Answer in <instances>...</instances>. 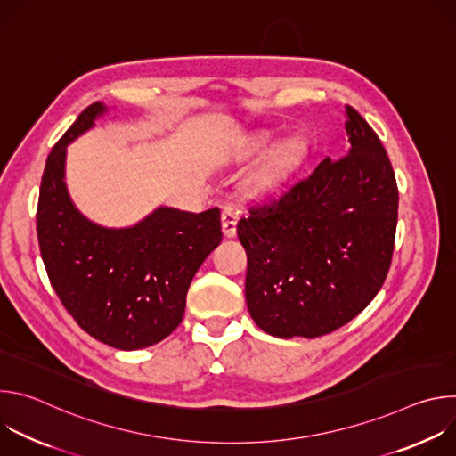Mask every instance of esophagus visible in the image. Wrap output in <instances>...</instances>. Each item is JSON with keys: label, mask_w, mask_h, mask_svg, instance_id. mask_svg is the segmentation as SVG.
Masks as SVG:
<instances>
[{"label": "esophagus", "mask_w": 456, "mask_h": 456, "mask_svg": "<svg viewBox=\"0 0 456 456\" xmlns=\"http://www.w3.org/2000/svg\"><path fill=\"white\" fill-rule=\"evenodd\" d=\"M236 222H238V213L234 208L227 206L222 209V229L227 238H232L236 234Z\"/></svg>", "instance_id": "34e87169"}]
</instances>
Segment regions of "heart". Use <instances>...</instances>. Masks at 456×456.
I'll return each mask as SVG.
<instances>
[{
	"mask_svg": "<svg viewBox=\"0 0 456 456\" xmlns=\"http://www.w3.org/2000/svg\"><path fill=\"white\" fill-rule=\"evenodd\" d=\"M269 175H271V173H269ZM265 178H267V176H265Z\"/></svg>",
	"mask_w": 456,
	"mask_h": 456,
	"instance_id": "obj_1",
	"label": "heart"
}]
</instances>
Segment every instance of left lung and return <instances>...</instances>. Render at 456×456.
<instances>
[{
    "label": "left lung",
    "instance_id": "1",
    "mask_svg": "<svg viewBox=\"0 0 456 456\" xmlns=\"http://www.w3.org/2000/svg\"><path fill=\"white\" fill-rule=\"evenodd\" d=\"M348 153L252 202L238 222L250 317L276 338H319L361 314L392 265L399 189L386 150L346 106Z\"/></svg>",
    "mask_w": 456,
    "mask_h": 456
}]
</instances>
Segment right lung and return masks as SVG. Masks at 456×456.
I'll list each match as a JSON object with an SVG mask.
<instances>
[{
    "instance_id": "right-lung-1",
    "label": "right lung",
    "mask_w": 456,
    "mask_h": 456,
    "mask_svg": "<svg viewBox=\"0 0 456 456\" xmlns=\"http://www.w3.org/2000/svg\"><path fill=\"white\" fill-rule=\"evenodd\" d=\"M104 111L90 104L52 148L41 178L37 240L62 306L92 338L118 350L166 339L182 322L192 276L222 241L220 209L160 208L132 229L88 222L64 185L67 146Z\"/></svg>"
}]
</instances>
